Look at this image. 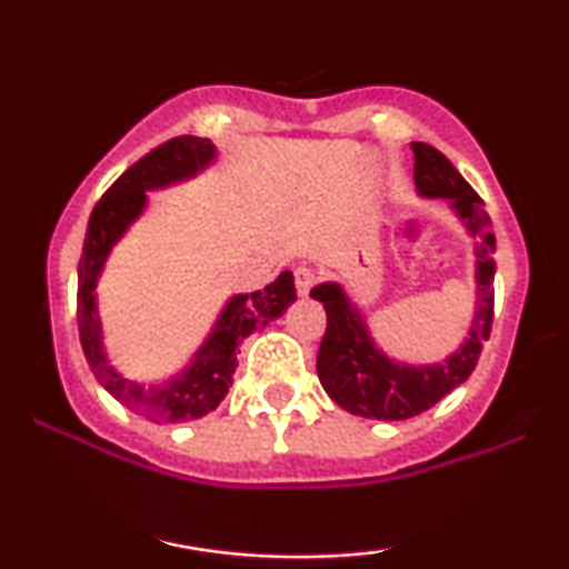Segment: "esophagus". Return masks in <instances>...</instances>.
Instances as JSON below:
<instances>
[{"label":"esophagus","instance_id":"34e87169","mask_svg":"<svg viewBox=\"0 0 569 569\" xmlns=\"http://www.w3.org/2000/svg\"><path fill=\"white\" fill-rule=\"evenodd\" d=\"M293 283H297L299 297H307V293H310L312 286H316V272H312L310 267L299 264L297 270H293Z\"/></svg>","mask_w":569,"mask_h":569}]
</instances>
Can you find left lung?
<instances>
[{"label":"left lung","mask_w":569,"mask_h":569,"mask_svg":"<svg viewBox=\"0 0 569 569\" xmlns=\"http://www.w3.org/2000/svg\"><path fill=\"white\" fill-rule=\"evenodd\" d=\"M415 184L422 198L452 200L457 217L466 221L476 243V312L468 339L447 361L409 367L388 358L369 337L361 310L339 283H321L310 291L323 302L326 335L318 348V380L345 411L369 420H409L452 393L476 369L481 345L492 331L495 307V234L489 230L485 200L457 173L439 149L415 141Z\"/></svg>","instance_id":"left-lung-1"}]
</instances>
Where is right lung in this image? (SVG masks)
Returning a JSON list of instances; mask_svg holds the SVG:
<instances>
[{
  "label": "right lung",
  "mask_w": 569,
  "mask_h": 569,
  "mask_svg": "<svg viewBox=\"0 0 569 569\" xmlns=\"http://www.w3.org/2000/svg\"><path fill=\"white\" fill-rule=\"evenodd\" d=\"M217 149L198 136H176L160 143L152 152L128 168L112 187L103 192L90 213L88 232L77 270V326H80L82 352L88 358L96 380L112 393L122 407L147 417L149 422H187L198 420L221 403L230 393L238 352L246 337L276 321L286 312L297 289L289 270L280 272L270 286L253 293H238L221 310L217 326L202 348L194 352L192 363L162 385H141L128 380L109 363L101 345V318L96 307V283L103 262L117 240L141 217L147 206V189H160L176 181L192 179L202 168L211 166Z\"/></svg>",
  "instance_id": "right-lung-1"
}]
</instances>
